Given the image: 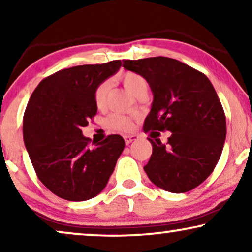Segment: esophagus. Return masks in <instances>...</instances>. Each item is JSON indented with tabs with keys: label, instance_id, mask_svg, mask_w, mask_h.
<instances>
[{
	"label": "esophagus",
	"instance_id": "34e87169",
	"mask_svg": "<svg viewBox=\"0 0 252 252\" xmlns=\"http://www.w3.org/2000/svg\"><path fill=\"white\" fill-rule=\"evenodd\" d=\"M137 139H139V137H137L136 135H125L124 136V140H125V143L127 144V146H128L130 142H133V141H136Z\"/></svg>",
	"mask_w": 252,
	"mask_h": 252
}]
</instances>
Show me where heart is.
<instances>
[{"label":"heart","instance_id":"b5f03b06","mask_svg":"<svg viewBox=\"0 0 252 252\" xmlns=\"http://www.w3.org/2000/svg\"><path fill=\"white\" fill-rule=\"evenodd\" d=\"M122 81L125 88L127 89V92L129 94H132L133 96L136 94L137 92L141 91V89H147L148 88V84L147 80L144 79L142 75L137 74V73H133V72H128V73H125L123 75ZM110 85L109 82H102L101 85L96 88L95 91V104L97 108H103L105 104L106 101V96H108V92H109ZM108 126L112 129H117V130H129L133 127V124L129 119L124 118L123 116L120 115H112L109 117L108 122Z\"/></svg>","mask_w":252,"mask_h":252}]
</instances>
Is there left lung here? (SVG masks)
<instances>
[{
  "label": "left lung",
  "mask_w": 252,
  "mask_h": 252,
  "mask_svg": "<svg viewBox=\"0 0 252 252\" xmlns=\"http://www.w3.org/2000/svg\"><path fill=\"white\" fill-rule=\"evenodd\" d=\"M123 66L142 75L154 94L143 125L153 137L143 167L148 178L175 194L196 188L215 170L226 140V116L212 84L202 72L168 57L126 60ZM164 130L171 132L166 145L158 139Z\"/></svg>",
  "instance_id": "8db88e82"
}]
</instances>
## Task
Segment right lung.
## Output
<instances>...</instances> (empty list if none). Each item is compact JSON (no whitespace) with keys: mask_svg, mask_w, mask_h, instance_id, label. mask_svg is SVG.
I'll list each match as a JSON object with an SVG mask.
<instances>
[{"mask_svg":"<svg viewBox=\"0 0 252 252\" xmlns=\"http://www.w3.org/2000/svg\"><path fill=\"white\" fill-rule=\"evenodd\" d=\"M122 62L79 65L44 78L26 106L23 135L40 181L58 197L87 201L108 184L125 148L118 134L89 146L82 127L97 112L95 91Z\"/></svg>","mask_w":252,"mask_h":252,"instance_id":"obj_1","label":"right lung"}]
</instances>
